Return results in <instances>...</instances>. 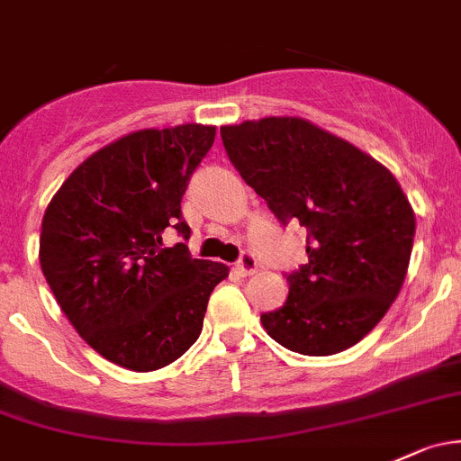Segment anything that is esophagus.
<instances>
[{"label":"esophagus","mask_w":461,"mask_h":461,"mask_svg":"<svg viewBox=\"0 0 461 461\" xmlns=\"http://www.w3.org/2000/svg\"><path fill=\"white\" fill-rule=\"evenodd\" d=\"M236 267L243 276H251L258 271V260H256V256L251 254V251H245L243 256L239 258V263H236Z\"/></svg>","instance_id":"esophagus-1"}]
</instances>
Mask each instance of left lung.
<instances>
[{"mask_svg": "<svg viewBox=\"0 0 461 461\" xmlns=\"http://www.w3.org/2000/svg\"><path fill=\"white\" fill-rule=\"evenodd\" d=\"M245 183L283 225L307 227L309 263L287 276V303L265 331L303 356H333L384 318L409 269L415 214L382 163L298 116L222 125Z\"/></svg>", "mask_w": 461, "mask_h": 461, "instance_id": "1", "label": "left lung"}]
</instances>
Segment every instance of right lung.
Returning a JSON list of instances; mask_svg holds the SVG:
<instances>
[{"label":"right lung","instance_id":"right-lung-1","mask_svg":"<svg viewBox=\"0 0 461 461\" xmlns=\"http://www.w3.org/2000/svg\"><path fill=\"white\" fill-rule=\"evenodd\" d=\"M214 125L139 130L86 158L52 196L39 263L81 338L130 371H157L198 340L207 300L230 269L192 258L181 198Z\"/></svg>","mask_w":461,"mask_h":461}]
</instances>
